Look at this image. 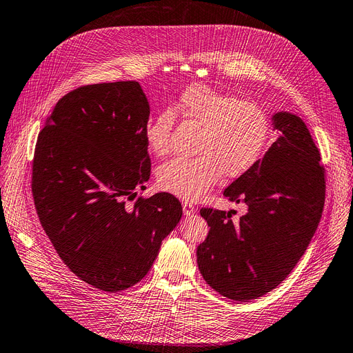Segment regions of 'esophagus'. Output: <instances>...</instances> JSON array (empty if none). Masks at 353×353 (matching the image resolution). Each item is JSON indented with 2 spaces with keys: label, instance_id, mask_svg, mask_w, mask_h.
Wrapping results in <instances>:
<instances>
[{
  "label": "esophagus",
  "instance_id": "1",
  "mask_svg": "<svg viewBox=\"0 0 353 353\" xmlns=\"http://www.w3.org/2000/svg\"><path fill=\"white\" fill-rule=\"evenodd\" d=\"M182 210H184V214H185L187 217H190V216L195 214V211H196L195 205H192V204H191V203H188V201H184V203H182Z\"/></svg>",
  "mask_w": 353,
  "mask_h": 353
}]
</instances>
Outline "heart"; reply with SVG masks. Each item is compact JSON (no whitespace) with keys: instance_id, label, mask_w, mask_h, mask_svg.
<instances>
[{"instance_id":"obj_1","label":"heart","mask_w":353,"mask_h":353,"mask_svg":"<svg viewBox=\"0 0 353 353\" xmlns=\"http://www.w3.org/2000/svg\"><path fill=\"white\" fill-rule=\"evenodd\" d=\"M174 112L200 125L194 158L176 157L158 171L159 187L184 200H199L219 181L237 178L255 165L271 139V121L262 107L208 85H191L178 101L159 111L146 128L150 150H169Z\"/></svg>"}]
</instances>
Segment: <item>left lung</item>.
<instances>
[{
	"mask_svg": "<svg viewBox=\"0 0 353 353\" xmlns=\"http://www.w3.org/2000/svg\"><path fill=\"white\" fill-rule=\"evenodd\" d=\"M272 125L278 139L223 192L243 203L246 214L232 219V211L200 210L210 230L196 248L199 270L211 288L234 301L255 300L283 283L323 213L324 168L305 123L279 111Z\"/></svg>",
	"mask_w": 353,
	"mask_h": 353,
	"instance_id": "obj_1",
	"label": "left lung"
}]
</instances>
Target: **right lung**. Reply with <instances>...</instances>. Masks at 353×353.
I'll return each mask as SVG.
<instances>
[{
  "label": "right lung",
  "mask_w": 353,
  "mask_h": 353,
  "mask_svg": "<svg viewBox=\"0 0 353 353\" xmlns=\"http://www.w3.org/2000/svg\"><path fill=\"white\" fill-rule=\"evenodd\" d=\"M149 114L139 82L94 83L62 97L37 137L41 228L70 271L107 292L137 284L182 217L168 192L128 204L150 176Z\"/></svg>",
  "instance_id": "add662e5"
}]
</instances>
